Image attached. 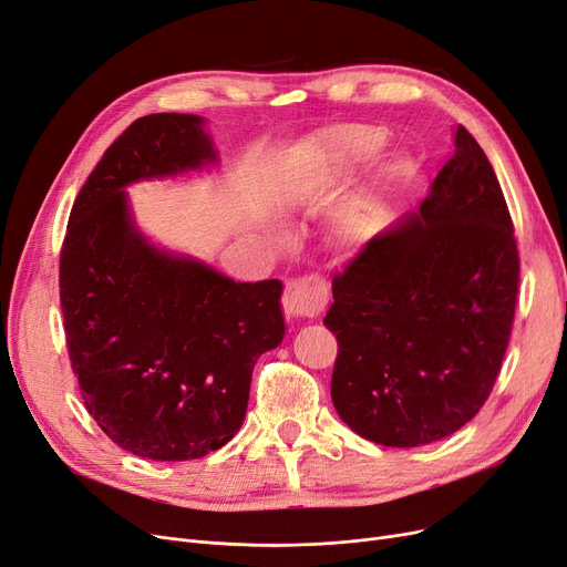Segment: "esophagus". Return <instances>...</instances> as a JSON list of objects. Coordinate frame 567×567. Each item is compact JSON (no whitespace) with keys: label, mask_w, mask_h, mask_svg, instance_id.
I'll return each instance as SVG.
<instances>
[{"label":"esophagus","mask_w":567,"mask_h":567,"mask_svg":"<svg viewBox=\"0 0 567 567\" xmlns=\"http://www.w3.org/2000/svg\"><path fill=\"white\" fill-rule=\"evenodd\" d=\"M328 300H330L328 281L319 275H309V277L290 279L286 284L281 307L288 319L305 321V319H316V316L326 309Z\"/></svg>","instance_id":"esophagus-1"}]
</instances>
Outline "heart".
<instances>
[{
  "instance_id": "obj_1",
  "label": "heart",
  "mask_w": 567,
  "mask_h": 567,
  "mask_svg": "<svg viewBox=\"0 0 567 567\" xmlns=\"http://www.w3.org/2000/svg\"><path fill=\"white\" fill-rule=\"evenodd\" d=\"M337 137H339V144H342L344 153L351 157L353 163L368 161V157L374 155V151L381 144L379 134L374 130H365V127H342Z\"/></svg>"
}]
</instances>
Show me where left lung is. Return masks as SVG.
Listing matches in <instances>:
<instances>
[{
    "label": "left lung",
    "mask_w": 567,
    "mask_h": 567,
    "mask_svg": "<svg viewBox=\"0 0 567 567\" xmlns=\"http://www.w3.org/2000/svg\"><path fill=\"white\" fill-rule=\"evenodd\" d=\"M421 209L370 239L332 279V404L360 437L421 446L488 400L509 344L518 248L497 176L472 134Z\"/></svg>",
    "instance_id": "8db88e82"
}]
</instances>
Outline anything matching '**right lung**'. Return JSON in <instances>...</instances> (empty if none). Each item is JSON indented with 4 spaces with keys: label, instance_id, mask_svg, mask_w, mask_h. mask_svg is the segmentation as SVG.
<instances>
[{
    "label": "right lung",
    "instance_id": "right-lung-1",
    "mask_svg": "<svg viewBox=\"0 0 567 567\" xmlns=\"http://www.w3.org/2000/svg\"><path fill=\"white\" fill-rule=\"evenodd\" d=\"M190 113H151L83 184L60 251L66 351L87 414L134 456L193 461L241 427L256 360L281 344V281L235 284L157 251L125 186L216 161Z\"/></svg>",
    "mask_w": 567,
    "mask_h": 567
}]
</instances>
